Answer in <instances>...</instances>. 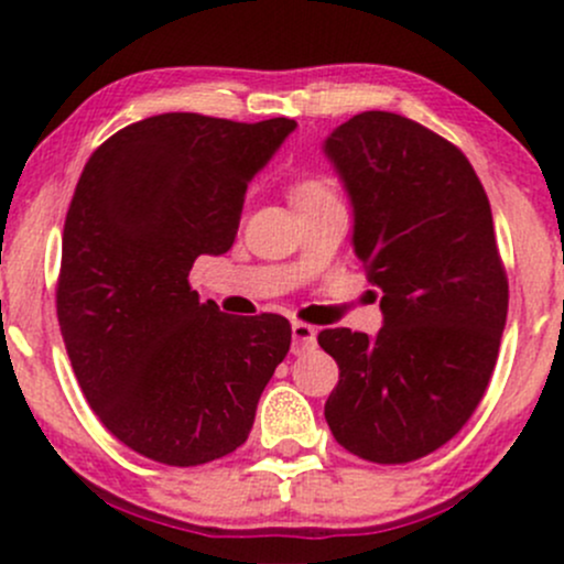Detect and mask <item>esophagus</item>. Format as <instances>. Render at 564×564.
Masks as SVG:
<instances>
[{"mask_svg":"<svg viewBox=\"0 0 564 564\" xmlns=\"http://www.w3.org/2000/svg\"><path fill=\"white\" fill-rule=\"evenodd\" d=\"M315 326H310V323H302V321H294L291 323V336H294V345H291V349H294L296 355L304 352V349L315 347Z\"/></svg>","mask_w":564,"mask_h":564,"instance_id":"obj_1","label":"esophagus"}]
</instances>
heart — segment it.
Returning <instances> with one entry per match:
<instances>
[{
  "mask_svg": "<svg viewBox=\"0 0 564 564\" xmlns=\"http://www.w3.org/2000/svg\"><path fill=\"white\" fill-rule=\"evenodd\" d=\"M336 185L328 174L323 172H302L289 183V200L294 204L296 212L310 209V206L336 200Z\"/></svg>",
  "mask_w": 564,
  "mask_h": 564,
  "instance_id": "obj_1",
  "label": "heart"
}]
</instances>
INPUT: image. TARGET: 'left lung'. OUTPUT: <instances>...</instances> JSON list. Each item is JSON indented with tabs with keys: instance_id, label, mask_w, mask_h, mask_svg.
Wrapping results in <instances>:
<instances>
[{
	"instance_id": "1",
	"label": "left lung",
	"mask_w": 564,
	"mask_h": 564,
	"mask_svg": "<svg viewBox=\"0 0 564 564\" xmlns=\"http://www.w3.org/2000/svg\"><path fill=\"white\" fill-rule=\"evenodd\" d=\"M326 153L384 313L377 336L318 334L339 366L326 422L358 458L416 462L462 432L494 377L509 307L494 215L469 159L400 113L352 116Z\"/></svg>"
}]
</instances>
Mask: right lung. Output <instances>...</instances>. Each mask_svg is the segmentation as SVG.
Returning <instances> with one entry per match:
<instances>
[{
	"mask_svg": "<svg viewBox=\"0 0 564 564\" xmlns=\"http://www.w3.org/2000/svg\"><path fill=\"white\" fill-rule=\"evenodd\" d=\"M294 119L161 113L111 134L70 198L55 307L102 426L170 467L241 448L291 323L200 302L193 262L236 241L243 196Z\"/></svg>",
	"mask_w": 564,
	"mask_h": 564,
	"instance_id": "add662e5",
	"label": "right lung"
}]
</instances>
